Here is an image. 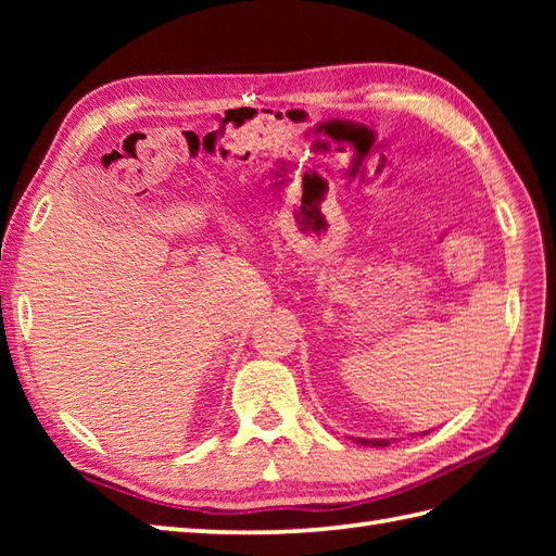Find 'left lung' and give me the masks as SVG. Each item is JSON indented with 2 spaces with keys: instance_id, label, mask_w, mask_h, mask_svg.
Listing matches in <instances>:
<instances>
[{
  "instance_id": "left-lung-1",
  "label": "left lung",
  "mask_w": 556,
  "mask_h": 556,
  "mask_svg": "<svg viewBox=\"0 0 556 556\" xmlns=\"http://www.w3.org/2000/svg\"><path fill=\"white\" fill-rule=\"evenodd\" d=\"M358 444H365V446H368V444H372V446H387L389 442L387 440H358Z\"/></svg>"
}]
</instances>
